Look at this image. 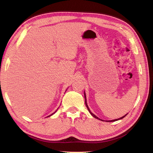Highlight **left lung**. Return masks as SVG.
I'll list each match as a JSON object with an SVG mask.
<instances>
[{"instance_id":"left-lung-1","label":"left lung","mask_w":153,"mask_h":153,"mask_svg":"<svg viewBox=\"0 0 153 153\" xmlns=\"http://www.w3.org/2000/svg\"><path fill=\"white\" fill-rule=\"evenodd\" d=\"M85 104H86V108H88V110L89 111V112L90 113V114L92 115V116L94 117H95V118H96V119H99V118L97 117V116H96L94 114H93L91 111H90V110H89V108H88V105H87V104H86V96H85ZM126 115H127V114H126ZM126 115H125L124 116H123V117H120V118H119V119H117V120H111V121H117V120H121V119H123V118L124 117H126ZM99 120H100V119H99ZM102 121H103V120H102Z\"/></svg>"}]
</instances>
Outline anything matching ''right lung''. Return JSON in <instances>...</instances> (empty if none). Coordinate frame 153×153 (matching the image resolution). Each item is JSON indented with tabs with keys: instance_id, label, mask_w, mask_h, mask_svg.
<instances>
[{
	"instance_id": "1",
	"label": "right lung",
	"mask_w": 153,
	"mask_h": 153,
	"mask_svg": "<svg viewBox=\"0 0 153 153\" xmlns=\"http://www.w3.org/2000/svg\"><path fill=\"white\" fill-rule=\"evenodd\" d=\"M54 113H55V112H54ZM54 113H53V114H51V115H53V114H54ZM51 115H50V116H51ZM49 116H48V117H49Z\"/></svg>"
}]
</instances>
